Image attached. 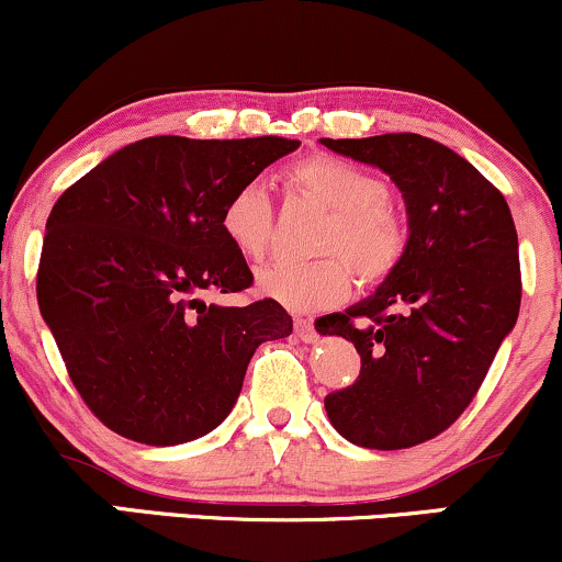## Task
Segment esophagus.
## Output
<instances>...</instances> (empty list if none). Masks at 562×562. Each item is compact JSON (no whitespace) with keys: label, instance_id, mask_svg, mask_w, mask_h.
<instances>
[{"label":"esophagus","instance_id":"esophagus-1","mask_svg":"<svg viewBox=\"0 0 562 562\" xmlns=\"http://www.w3.org/2000/svg\"><path fill=\"white\" fill-rule=\"evenodd\" d=\"M295 335L303 340V344H314L317 340V330L308 319H295Z\"/></svg>","mask_w":562,"mask_h":562}]
</instances>
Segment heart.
<instances>
[{
	"mask_svg": "<svg viewBox=\"0 0 562 562\" xmlns=\"http://www.w3.org/2000/svg\"><path fill=\"white\" fill-rule=\"evenodd\" d=\"M288 182L303 198L325 205L317 235L319 259L274 261L259 272L261 295L290 312H319L340 303L351 290V272L367 288L383 285L409 256V222L391 203L383 179L351 160L301 158L288 169ZM218 227L232 248L250 261L267 256L274 235V205L267 184L250 179L224 200Z\"/></svg>",
	"mask_w": 562,
	"mask_h": 562,
	"instance_id": "heart-1",
	"label": "heart"
}]
</instances>
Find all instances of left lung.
Listing matches in <instances>:
<instances>
[{
	"mask_svg": "<svg viewBox=\"0 0 562 562\" xmlns=\"http://www.w3.org/2000/svg\"><path fill=\"white\" fill-rule=\"evenodd\" d=\"M322 145L389 173L412 232L409 256L375 295L319 319L322 335L362 357L357 380L325 396L327 417L357 447H417L468 409L518 319L513 214L479 169L420 134Z\"/></svg>",
	"mask_w": 562,
	"mask_h": 562,
	"instance_id": "obj_1",
	"label": "left lung"
}]
</instances>
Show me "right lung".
<instances>
[{
	"mask_svg": "<svg viewBox=\"0 0 562 562\" xmlns=\"http://www.w3.org/2000/svg\"><path fill=\"white\" fill-rule=\"evenodd\" d=\"M299 139L147 137L57 198L36 299L76 391L113 434L173 447L214 430L261 344L288 338L280 303H205L254 285L222 227L224 200Z\"/></svg>",
	"mask_w": 562,
	"mask_h": 562,
	"instance_id": "1",
	"label": "right lung"
}]
</instances>
